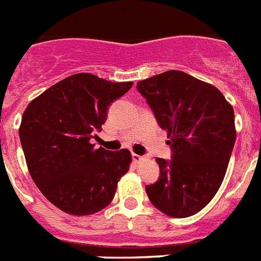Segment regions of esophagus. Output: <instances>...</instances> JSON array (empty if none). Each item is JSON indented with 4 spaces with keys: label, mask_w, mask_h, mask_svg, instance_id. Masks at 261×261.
<instances>
[{
    "label": "esophagus",
    "mask_w": 261,
    "mask_h": 261,
    "mask_svg": "<svg viewBox=\"0 0 261 261\" xmlns=\"http://www.w3.org/2000/svg\"><path fill=\"white\" fill-rule=\"evenodd\" d=\"M132 160L136 162V164H139V162H141L142 160H144V157H142V155L136 154V153H133V154H132Z\"/></svg>",
    "instance_id": "obj_1"
}]
</instances>
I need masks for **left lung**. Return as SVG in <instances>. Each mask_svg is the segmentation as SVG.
<instances>
[{"mask_svg":"<svg viewBox=\"0 0 261 261\" xmlns=\"http://www.w3.org/2000/svg\"><path fill=\"white\" fill-rule=\"evenodd\" d=\"M158 125L168 132L171 160L155 158L160 179L146 194L171 218L199 213L223 182L237 139L233 109L217 87L170 70L137 83Z\"/></svg>","mask_w":261,"mask_h":261,"instance_id":"left-lung-1","label":"left lung"}]
</instances>
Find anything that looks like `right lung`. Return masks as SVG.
<instances>
[{
    "label": "right lung",
    "instance_id": "right-lung-1",
    "mask_svg": "<svg viewBox=\"0 0 261 261\" xmlns=\"http://www.w3.org/2000/svg\"><path fill=\"white\" fill-rule=\"evenodd\" d=\"M132 86L75 73L24 109L19 140L29 173L42 194L64 213L84 217L112 202L132 155L128 149H96L91 140L97 139L111 103Z\"/></svg>",
    "mask_w": 261,
    "mask_h": 261
}]
</instances>
